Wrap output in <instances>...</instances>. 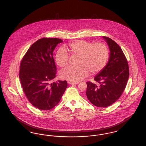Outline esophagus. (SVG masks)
I'll return each instance as SVG.
<instances>
[{"mask_svg":"<svg viewBox=\"0 0 146 146\" xmlns=\"http://www.w3.org/2000/svg\"><path fill=\"white\" fill-rule=\"evenodd\" d=\"M68 83L70 84H77L79 83V82H71V81L68 82Z\"/></svg>","mask_w":146,"mask_h":146,"instance_id":"34e87169","label":"esophagus"}]
</instances>
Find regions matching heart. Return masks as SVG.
I'll use <instances>...</instances> for the list:
<instances>
[{"label":"heart","instance_id":"obj_1","mask_svg":"<svg viewBox=\"0 0 146 146\" xmlns=\"http://www.w3.org/2000/svg\"><path fill=\"white\" fill-rule=\"evenodd\" d=\"M65 50L61 49L56 53L55 62L61 68H64L69 64V54L72 57H78L76 67H70L61 73L63 79L78 82L89 75L100 73L107 65L109 59V50L103 42L93 43L84 40L71 42Z\"/></svg>","mask_w":146,"mask_h":146}]
</instances>
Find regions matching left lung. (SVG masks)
I'll use <instances>...</instances> for the list:
<instances>
[{
    "label": "left lung",
    "mask_w": 146,
    "mask_h": 146,
    "mask_svg": "<svg viewBox=\"0 0 146 146\" xmlns=\"http://www.w3.org/2000/svg\"><path fill=\"white\" fill-rule=\"evenodd\" d=\"M111 54L109 61L98 75L94 84L88 82L86 95L89 101L98 107H107L114 104L125 90L129 76V68L125 55L116 42L103 36Z\"/></svg>",
    "instance_id": "obj_1"
}]
</instances>
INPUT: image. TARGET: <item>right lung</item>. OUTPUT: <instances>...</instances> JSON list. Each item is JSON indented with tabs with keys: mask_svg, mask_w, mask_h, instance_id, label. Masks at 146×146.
I'll return each instance as SVG.
<instances>
[{
	"mask_svg": "<svg viewBox=\"0 0 146 146\" xmlns=\"http://www.w3.org/2000/svg\"><path fill=\"white\" fill-rule=\"evenodd\" d=\"M62 42L42 38L31 46L21 60L19 78L22 89L29 102L40 110L55 107L68 85L66 80L52 83L57 72L53 51Z\"/></svg>",
	"mask_w": 146,
	"mask_h": 146,
	"instance_id": "right-lung-1",
	"label": "right lung"
}]
</instances>
